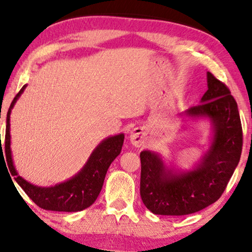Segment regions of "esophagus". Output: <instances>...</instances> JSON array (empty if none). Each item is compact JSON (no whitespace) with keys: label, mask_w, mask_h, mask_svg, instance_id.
Listing matches in <instances>:
<instances>
[{"label":"esophagus","mask_w":252,"mask_h":252,"mask_svg":"<svg viewBox=\"0 0 252 252\" xmlns=\"http://www.w3.org/2000/svg\"><path fill=\"white\" fill-rule=\"evenodd\" d=\"M129 141L133 146L142 147L147 141V132L143 127H135L129 134Z\"/></svg>","instance_id":"1"}]
</instances>
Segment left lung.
Wrapping results in <instances>:
<instances>
[{"instance_id": "1", "label": "left lung", "mask_w": 252, "mask_h": 252, "mask_svg": "<svg viewBox=\"0 0 252 252\" xmlns=\"http://www.w3.org/2000/svg\"><path fill=\"white\" fill-rule=\"evenodd\" d=\"M208 91L199 104L181 113L186 123L209 120L208 149L188 170L166 163L159 153L141 151L140 194L155 215L185 216L218 201L240 161L242 126L229 89L208 72Z\"/></svg>"}]
</instances>
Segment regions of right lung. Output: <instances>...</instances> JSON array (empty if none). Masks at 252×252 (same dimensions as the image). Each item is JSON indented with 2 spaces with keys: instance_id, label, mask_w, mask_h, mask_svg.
Wrapping results in <instances>:
<instances>
[{
  "instance_id": "1",
  "label": "right lung",
  "mask_w": 252,
  "mask_h": 252,
  "mask_svg": "<svg viewBox=\"0 0 252 252\" xmlns=\"http://www.w3.org/2000/svg\"><path fill=\"white\" fill-rule=\"evenodd\" d=\"M26 86L27 85H24L20 92L13 98L8 115H6L4 153L10 173L15 177L16 182L24 189L29 197L36 205L44 210L77 212L89 208L101 192L109 166L122 151L125 135L124 133H119L117 135L108 136L102 140L93 150L81 170L67 180L50 186V187H41V186L31 184L20 177L16 170L12 159L11 135H10V115L16 102L25 91Z\"/></svg>"
}]
</instances>
